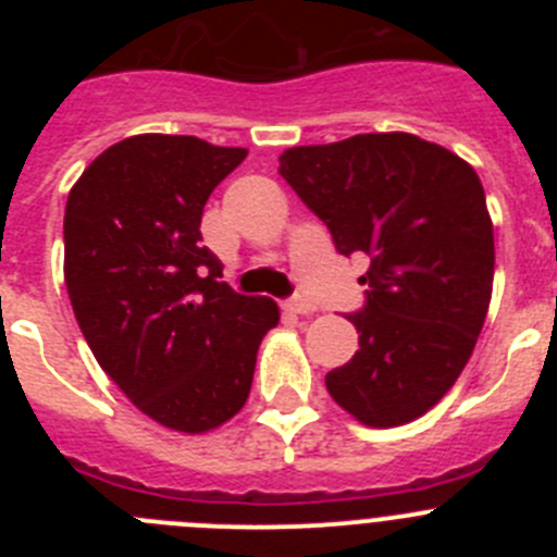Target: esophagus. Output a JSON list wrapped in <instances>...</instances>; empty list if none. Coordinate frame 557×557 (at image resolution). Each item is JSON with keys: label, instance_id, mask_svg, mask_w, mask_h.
<instances>
[{"label": "esophagus", "instance_id": "34e87169", "mask_svg": "<svg viewBox=\"0 0 557 557\" xmlns=\"http://www.w3.org/2000/svg\"><path fill=\"white\" fill-rule=\"evenodd\" d=\"M284 309L293 314H312L314 312V304L307 301V298H293V301L284 304Z\"/></svg>", "mask_w": 557, "mask_h": 557}]
</instances>
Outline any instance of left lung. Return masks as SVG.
<instances>
[{
	"instance_id": "left-lung-1",
	"label": "left lung",
	"mask_w": 557,
	"mask_h": 557,
	"mask_svg": "<svg viewBox=\"0 0 557 557\" xmlns=\"http://www.w3.org/2000/svg\"><path fill=\"white\" fill-rule=\"evenodd\" d=\"M278 172L343 256L371 259L359 348L326 391L373 430L410 424L469 362L494 289V223L480 175L412 133L289 147Z\"/></svg>"
}]
</instances>
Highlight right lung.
Returning <instances> with one entry per match:
<instances>
[{"mask_svg":"<svg viewBox=\"0 0 557 557\" xmlns=\"http://www.w3.org/2000/svg\"><path fill=\"white\" fill-rule=\"evenodd\" d=\"M245 147L139 133L102 150L63 214V278L102 371L147 418L203 435L243 410L278 307L236 295L200 220Z\"/></svg>","mask_w":557,"mask_h":557,"instance_id":"obj_1","label":"right lung"}]
</instances>
